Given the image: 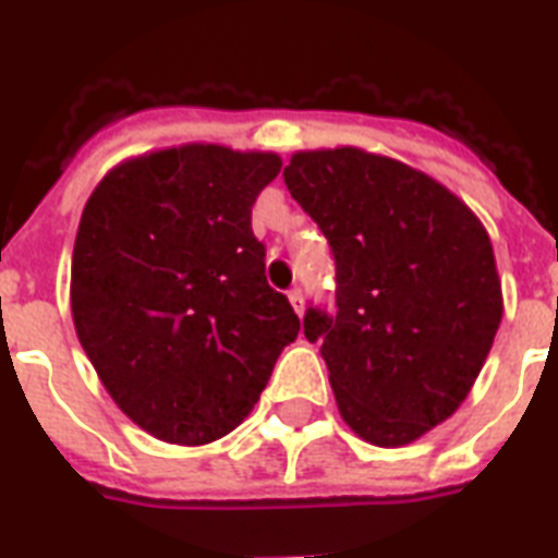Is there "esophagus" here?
<instances>
[{
    "label": "esophagus",
    "mask_w": 558,
    "mask_h": 558,
    "mask_svg": "<svg viewBox=\"0 0 558 558\" xmlns=\"http://www.w3.org/2000/svg\"><path fill=\"white\" fill-rule=\"evenodd\" d=\"M289 301H292L294 312H298V315H303V292H301V289H292V292H289Z\"/></svg>",
    "instance_id": "esophagus-1"
}]
</instances>
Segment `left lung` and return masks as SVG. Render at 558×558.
Instances as JSON below:
<instances>
[{
  "label": "left lung",
  "mask_w": 558,
  "mask_h": 558,
  "mask_svg": "<svg viewBox=\"0 0 558 558\" xmlns=\"http://www.w3.org/2000/svg\"><path fill=\"white\" fill-rule=\"evenodd\" d=\"M292 197L335 257L338 312L306 310L338 412L375 447H404L470 396L499 332L493 243L464 201L407 162L364 148L298 151Z\"/></svg>",
  "instance_id": "1"
}]
</instances>
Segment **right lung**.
<instances>
[{
	"label": "right lung",
	"mask_w": 558,
	"mask_h": 558,
	"mask_svg": "<svg viewBox=\"0 0 558 558\" xmlns=\"http://www.w3.org/2000/svg\"><path fill=\"white\" fill-rule=\"evenodd\" d=\"M278 171L271 151L189 143L120 162L85 203L76 338L114 404L160 441L232 433L301 332L252 234V206Z\"/></svg>",
	"instance_id": "1"
}]
</instances>
